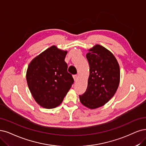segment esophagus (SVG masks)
Masks as SVG:
<instances>
[{
	"label": "esophagus",
	"mask_w": 146,
	"mask_h": 146,
	"mask_svg": "<svg viewBox=\"0 0 146 146\" xmlns=\"http://www.w3.org/2000/svg\"><path fill=\"white\" fill-rule=\"evenodd\" d=\"M73 78H74V81H76V80L78 79V75H77V74L73 75Z\"/></svg>",
	"instance_id": "obj_1"
}]
</instances>
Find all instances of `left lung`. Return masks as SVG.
<instances>
[{
	"mask_svg": "<svg viewBox=\"0 0 146 146\" xmlns=\"http://www.w3.org/2000/svg\"><path fill=\"white\" fill-rule=\"evenodd\" d=\"M87 57L90 66L88 87L79 95L81 103L90 109L106 104L116 93L120 82V67L114 55L104 47L96 45Z\"/></svg>",
	"mask_w": 146,
	"mask_h": 146,
	"instance_id": "1",
	"label": "left lung"
}]
</instances>
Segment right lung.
<instances>
[{"instance_id":"right-lung-1","label":"right lung","mask_w":146,"mask_h":146,"mask_svg":"<svg viewBox=\"0 0 146 146\" xmlns=\"http://www.w3.org/2000/svg\"><path fill=\"white\" fill-rule=\"evenodd\" d=\"M67 52L53 46L29 64L26 80L31 93L40 106L47 109L60 105L73 84L65 62Z\"/></svg>"}]
</instances>
